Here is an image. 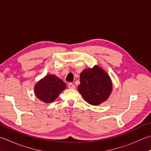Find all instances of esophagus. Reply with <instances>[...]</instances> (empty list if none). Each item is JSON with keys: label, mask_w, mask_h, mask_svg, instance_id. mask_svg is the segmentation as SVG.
<instances>
[{"label": "esophagus", "mask_w": 151, "mask_h": 151, "mask_svg": "<svg viewBox=\"0 0 151 151\" xmlns=\"http://www.w3.org/2000/svg\"><path fill=\"white\" fill-rule=\"evenodd\" d=\"M68 87L69 88H70V89H75V86L73 83H68Z\"/></svg>", "instance_id": "obj_1"}]
</instances>
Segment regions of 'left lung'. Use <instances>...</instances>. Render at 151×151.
<instances>
[{"instance_id":"1","label":"left lung","mask_w":151,"mask_h":151,"mask_svg":"<svg viewBox=\"0 0 151 151\" xmlns=\"http://www.w3.org/2000/svg\"><path fill=\"white\" fill-rule=\"evenodd\" d=\"M78 90L86 102L98 106L108 100L112 91V83L109 75L102 68L96 65L84 69L80 75Z\"/></svg>"}]
</instances>
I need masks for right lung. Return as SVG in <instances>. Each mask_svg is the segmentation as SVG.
<instances>
[{
    "label": "right lung",
    "mask_w": 151,
    "mask_h": 151,
    "mask_svg": "<svg viewBox=\"0 0 151 151\" xmlns=\"http://www.w3.org/2000/svg\"><path fill=\"white\" fill-rule=\"evenodd\" d=\"M66 88V84L54 75H46L35 84L34 92L36 97L45 103H51Z\"/></svg>",
    "instance_id": "right-lung-1"
}]
</instances>
